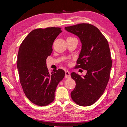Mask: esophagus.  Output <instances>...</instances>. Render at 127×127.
<instances>
[{
    "instance_id": "obj_1",
    "label": "esophagus",
    "mask_w": 127,
    "mask_h": 127,
    "mask_svg": "<svg viewBox=\"0 0 127 127\" xmlns=\"http://www.w3.org/2000/svg\"><path fill=\"white\" fill-rule=\"evenodd\" d=\"M65 78H70V72L68 71V70H66L65 72Z\"/></svg>"
}]
</instances>
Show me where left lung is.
I'll use <instances>...</instances> for the list:
<instances>
[{"instance_id":"1","label":"left lung","mask_w":127,"mask_h":127,"mask_svg":"<svg viewBox=\"0 0 127 127\" xmlns=\"http://www.w3.org/2000/svg\"><path fill=\"white\" fill-rule=\"evenodd\" d=\"M65 29L80 40L81 50L76 68L87 71L83 76L72 73L76 85L70 95L79 106H90L102 96L110 78L112 61L108 42L100 30L91 24L80 23Z\"/></svg>"}]
</instances>
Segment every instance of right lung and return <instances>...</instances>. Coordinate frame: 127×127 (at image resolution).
<instances>
[{
    "label": "right lung",
    "mask_w": 127,
    "mask_h": 127,
    "mask_svg": "<svg viewBox=\"0 0 127 127\" xmlns=\"http://www.w3.org/2000/svg\"><path fill=\"white\" fill-rule=\"evenodd\" d=\"M62 32L59 27L33 30L19 49L17 66L20 83L28 99L38 106L53 101L57 85L65 76L61 69L49 73L46 66L53 42Z\"/></svg>",
    "instance_id": "1"
}]
</instances>
